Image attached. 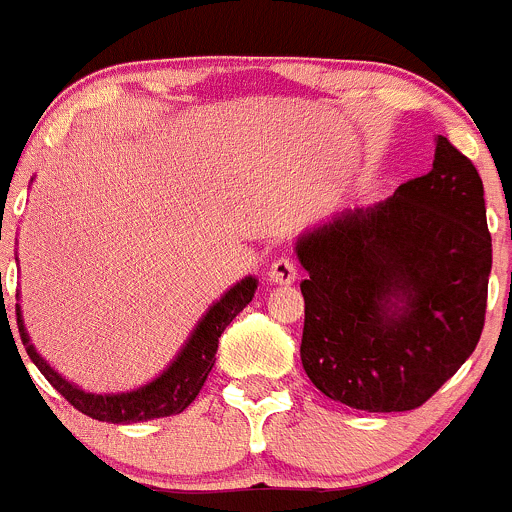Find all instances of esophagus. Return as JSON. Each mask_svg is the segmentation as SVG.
<instances>
[{"label": "esophagus", "instance_id": "esophagus-1", "mask_svg": "<svg viewBox=\"0 0 512 512\" xmlns=\"http://www.w3.org/2000/svg\"><path fill=\"white\" fill-rule=\"evenodd\" d=\"M296 276H299V271H296V264L291 259H286V256H281V259H276L274 264H271L269 269V281L271 284H294Z\"/></svg>", "mask_w": 512, "mask_h": 512}]
</instances>
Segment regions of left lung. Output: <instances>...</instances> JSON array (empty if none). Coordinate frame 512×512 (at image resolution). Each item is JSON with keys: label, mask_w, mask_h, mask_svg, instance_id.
<instances>
[{"label": "left lung", "mask_w": 512, "mask_h": 512, "mask_svg": "<svg viewBox=\"0 0 512 512\" xmlns=\"http://www.w3.org/2000/svg\"><path fill=\"white\" fill-rule=\"evenodd\" d=\"M306 269L301 364L364 412H405L465 364L483 334L493 241L483 180L447 138L427 175L296 238Z\"/></svg>", "instance_id": "1"}]
</instances>
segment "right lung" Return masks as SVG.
<instances>
[{
  "label": "right lung",
  "instance_id": "obj_1",
  "mask_svg": "<svg viewBox=\"0 0 512 512\" xmlns=\"http://www.w3.org/2000/svg\"><path fill=\"white\" fill-rule=\"evenodd\" d=\"M256 286H259L256 276H246V279L236 281L221 299L213 301V304L208 306V311L198 319L196 329H193L191 337L186 339V344L180 347V352L175 354L173 362H170L158 377L150 379L148 384H143V387L138 389H130V392H87V389L77 387L75 382L62 377V374L57 372L55 367H50L47 359L34 349V344L29 342L27 326H24L22 319V306L17 304L19 337H22V344L24 349H27L29 359L34 362V367L45 374L47 382H50L75 410L92 417V420L113 422V425H128V422H145L155 420V417L180 415V412L186 410L193 399L198 397L208 372L213 369L218 352V339H221L223 329L236 319L238 311L246 309V304L253 299V294H256Z\"/></svg>",
  "mask_w": 512,
  "mask_h": 512
}]
</instances>
